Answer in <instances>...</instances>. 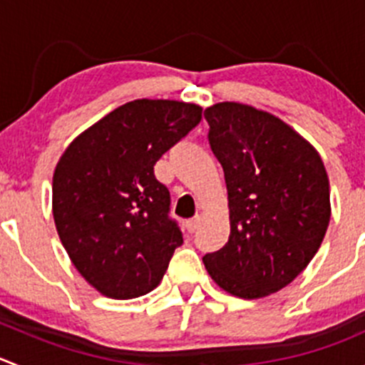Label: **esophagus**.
<instances>
[{
	"label": "esophagus",
	"mask_w": 365,
	"mask_h": 365,
	"mask_svg": "<svg viewBox=\"0 0 365 365\" xmlns=\"http://www.w3.org/2000/svg\"><path fill=\"white\" fill-rule=\"evenodd\" d=\"M200 221H201L200 217H192V219H189V221L185 222L187 232H189V233H194V232H196L197 226H200Z\"/></svg>",
	"instance_id": "esophagus-1"
}]
</instances>
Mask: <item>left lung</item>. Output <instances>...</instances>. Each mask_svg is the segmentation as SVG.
I'll return each instance as SVG.
<instances>
[{"mask_svg": "<svg viewBox=\"0 0 365 365\" xmlns=\"http://www.w3.org/2000/svg\"><path fill=\"white\" fill-rule=\"evenodd\" d=\"M208 143L228 189L230 239L203 264L232 296L258 299L310 264L330 222V183L316 148L287 123L250 105L205 108Z\"/></svg>", "mask_w": 365, "mask_h": 365, "instance_id": "8db88e82", "label": "left lung"}]
</instances>
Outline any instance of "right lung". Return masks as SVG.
Returning <instances> with one entry per match:
<instances>
[{"label": "right lung", "instance_id": "add662e5", "mask_svg": "<svg viewBox=\"0 0 365 365\" xmlns=\"http://www.w3.org/2000/svg\"><path fill=\"white\" fill-rule=\"evenodd\" d=\"M200 105L135 100L67 146L53 173V219L81 277L112 299L148 294L183 244L153 165L201 121Z\"/></svg>", "mask_w": 365, "mask_h": 365}]
</instances>
